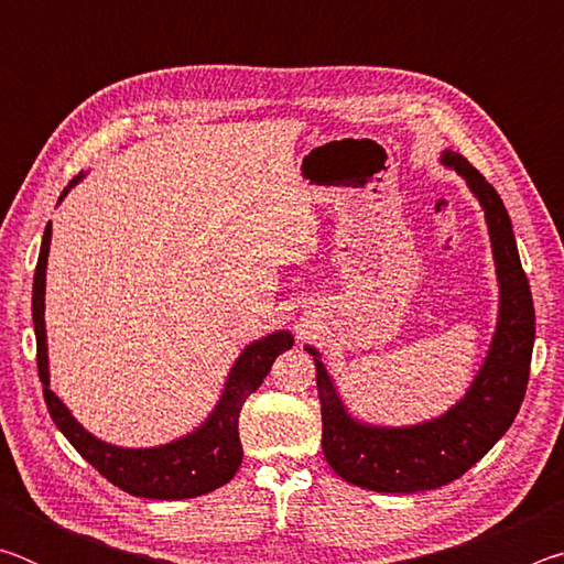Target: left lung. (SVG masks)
I'll use <instances>...</instances> for the list:
<instances>
[{"mask_svg":"<svg viewBox=\"0 0 564 564\" xmlns=\"http://www.w3.org/2000/svg\"><path fill=\"white\" fill-rule=\"evenodd\" d=\"M485 208L500 281V318L480 373L445 415L413 427H376L352 420L316 356L323 455L343 480L376 492L435 490L465 475L508 433L530 380L534 305L502 198L465 156L445 151Z\"/></svg>","mask_w":564,"mask_h":564,"instance_id":"8db88e82","label":"left lung"}]
</instances>
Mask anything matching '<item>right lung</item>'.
<instances>
[{
  "mask_svg": "<svg viewBox=\"0 0 564 564\" xmlns=\"http://www.w3.org/2000/svg\"><path fill=\"white\" fill-rule=\"evenodd\" d=\"M79 178L82 174L69 181V186L62 191L59 202ZM50 241L52 221L44 231L40 261H36L34 271L32 318L36 333V368H40V380L44 386V403L56 427L94 470H99L111 485H117L129 495H137V498L184 500L221 488L236 475L243 457L241 437H238V415H241L246 398L263 383L279 352L293 346L291 333H271L269 338L251 343L241 352V358L236 360L231 373H228L221 400H218L216 410L198 431L181 437V441L161 447H144V451H129V447L101 443L76 423L62 400L50 390V360H46L44 330V281Z\"/></svg>",
  "mask_w": 564,
  "mask_h": 564,
  "instance_id": "right-lung-1",
  "label": "right lung"
}]
</instances>
